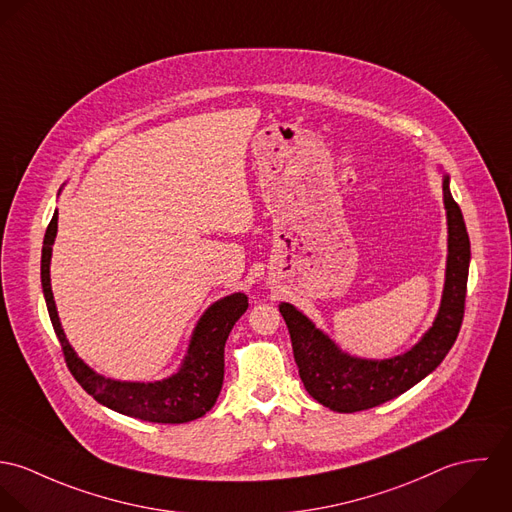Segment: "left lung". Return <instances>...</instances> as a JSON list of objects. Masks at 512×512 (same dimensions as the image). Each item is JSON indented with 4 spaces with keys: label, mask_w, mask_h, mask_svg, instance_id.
I'll list each match as a JSON object with an SVG mask.
<instances>
[{
    "label": "left lung",
    "mask_w": 512,
    "mask_h": 512,
    "mask_svg": "<svg viewBox=\"0 0 512 512\" xmlns=\"http://www.w3.org/2000/svg\"><path fill=\"white\" fill-rule=\"evenodd\" d=\"M444 204L448 210V269L442 306L430 332L404 355L385 361L355 359L334 345L294 306L281 304L288 326L298 375L320 404L334 412H359L402 395L432 373L452 349L459 334L469 273V235L461 210L444 178Z\"/></svg>",
    "instance_id": "obj_1"
}]
</instances>
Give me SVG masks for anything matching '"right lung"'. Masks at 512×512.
<instances>
[{"label": "right lung", "instance_id": "1", "mask_svg": "<svg viewBox=\"0 0 512 512\" xmlns=\"http://www.w3.org/2000/svg\"><path fill=\"white\" fill-rule=\"evenodd\" d=\"M58 212H55L43 241L41 283L47 310L55 328L68 371L80 387L100 404L131 418L157 424H184L204 416L216 402L224 383V347L233 324L247 310V296L237 292L208 308L200 318L188 357L182 369L157 383H121L94 373L68 345L58 322L57 306L51 290V253L57 237Z\"/></svg>", "mask_w": 512, "mask_h": 512}]
</instances>
